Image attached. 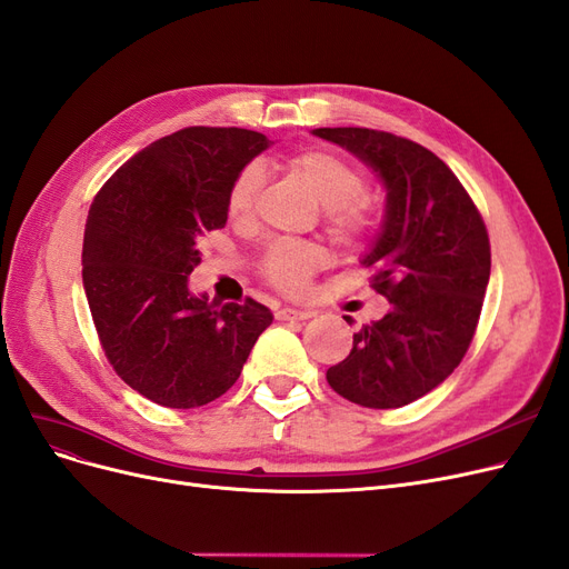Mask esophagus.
<instances>
[{
	"label": "esophagus",
	"instance_id": "obj_1",
	"mask_svg": "<svg viewBox=\"0 0 569 569\" xmlns=\"http://www.w3.org/2000/svg\"><path fill=\"white\" fill-rule=\"evenodd\" d=\"M312 316H316V312L308 310V308H280L276 312L278 320H308Z\"/></svg>",
	"mask_w": 569,
	"mask_h": 569
}]
</instances>
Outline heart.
<instances>
[{
    "instance_id": "b5f03b06",
    "label": "heart",
    "mask_w": 569,
    "mask_h": 569,
    "mask_svg": "<svg viewBox=\"0 0 569 569\" xmlns=\"http://www.w3.org/2000/svg\"><path fill=\"white\" fill-rule=\"evenodd\" d=\"M291 169L316 194L325 207V219L329 230L339 240H358L375 223V204L362 192L365 176L358 164L341 158L331 150H303L291 158ZM263 186V169L259 164H247L234 176L228 188V217L234 221H247L257 204V194ZM327 263V251L312 242L278 240L272 242L263 259V278L282 291L299 293L306 289L312 272Z\"/></svg>"
}]
</instances>
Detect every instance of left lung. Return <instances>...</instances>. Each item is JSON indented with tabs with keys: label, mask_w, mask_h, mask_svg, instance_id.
Returning a JSON list of instances; mask_svg holds the SVG:
<instances>
[{
	"label": "left lung",
	"mask_w": 569,
	"mask_h": 569,
	"mask_svg": "<svg viewBox=\"0 0 569 569\" xmlns=\"http://www.w3.org/2000/svg\"><path fill=\"white\" fill-rule=\"evenodd\" d=\"M312 133L356 154L386 188L381 230L360 263L390 310L352 335L327 381L369 409L409 405L452 375L473 341L492 266L487 228L452 169L423 146L362 127Z\"/></svg>",
	"instance_id": "1"
}]
</instances>
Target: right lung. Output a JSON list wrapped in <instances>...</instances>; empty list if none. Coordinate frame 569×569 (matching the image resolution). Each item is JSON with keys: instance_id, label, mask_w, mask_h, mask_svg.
Masks as SVG:
<instances>
[{"instance_id": "obj_1", "label": "right lung", "mask_w": 569, "mask_h": 569, "mask_svg": "<svg viewBox=\"0 0 569 569\" xmlns=\"http://www.w3.org/2000/svg\"><path fill=\"white\" fill-rule=\"evenodd\" d=\"M263 133L188 127L136 152L93 198L82 282L106 356L127 386L162 407L190 409L238 381L272 312L247 299L192 293L198 240L228 221V188Z\"/></svg>"}]
</instances>
